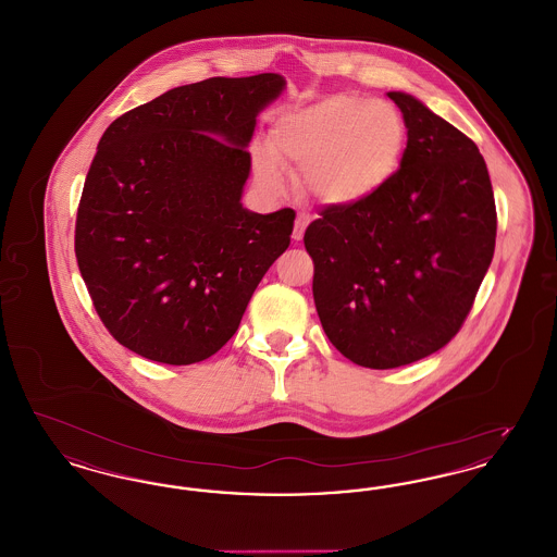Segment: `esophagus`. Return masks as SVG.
I'll return each mask as SVG.
<instances>
[{"instance_id":"34e87169","label":"esophagus","mask_w":557,"mask_h":557,"mask_svg":"<svg viewBox=\"0 0 557 557\" xmlns=\"http://www.w3.org/2000/svg\"><path fill=\"white\" fill-rule=\"evenodd\" d=\"M307 225H309V216H305V214H298V216H296V221H294V232H292V238L296 239V242H300L302 236H305V230H307Z\"/></svg>"}]
</instances>
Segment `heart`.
<instances>
[{"label":"heart","mask_w":557,"mask_h":557,"mask_svg":"<svg viewBox=\"0 0 557 557\" xmlns=\"http://www.w3.org/2000/svg\"><path fill=\"white\" fill-rule=\"evenodd\" d=\"M405 125L397 108L355 94H334L282 114L271 152H255V175L267 191H286L284 171L330 207L357 205L397 171Z\"/></svg>","instance_id":"b5f03b06"}]
</instances>
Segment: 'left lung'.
Listing matches in <instances>:
<instances>
[{"label":"left lung","instance_id":"left-lung-1","mask_svg":"<svg viewBox=\"0 0 557 557\" xmlns=\"http://www.w3.org/2000/svg\"><path fill=\"white\" fill-rule=\"evenodd\" d=\"M388 98L407 127L397 173L357 205L325 207L305 232L323 332L370 370L409 366L450 343L497 236L476 144L413 96Z\"/></svg>","mask_w":557,"mask_h":557}]
</instances>
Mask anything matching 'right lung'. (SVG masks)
Listing matches in <instances>:
<instances>
[{
	"label": "right lung",
	"instance_id": "add662e5",
	"mask_svg": "<svg viewBox=\"0 0 557 557\" xmlns=\"http://www.w3.org/2000/svg\"><path fill=\"white\" fill-rule=\"evenodd\" d=\"M275 73L169 89L108 127L81 194L75 255L114 341L166 366L209 359L288 248L294 211L239 202Z\"/></svg>",
	"mask_w": 557,
	"mask_h": 557
}]
</instances>
